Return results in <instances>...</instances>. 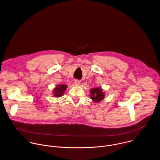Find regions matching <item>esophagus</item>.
Returning a JSON list of instances; mask_svg holds the SVG:
<instances>
[{
	"instance_id": "obj_1",
	"label": "esophagus",
	"mask_w": 160,
	"mask_h": 160,
	"mask_svg": "<svg viewBox=\"0 0 160 160\" xmlns=\"http://www.w3.org/2000/svg\"><path fill=\"white\" fill-rule=\"evenodd\" d=\"M74 82H75V84L76 85H79L81 83V81H80V80H75Z\"/></svg>"
}]
</instances>
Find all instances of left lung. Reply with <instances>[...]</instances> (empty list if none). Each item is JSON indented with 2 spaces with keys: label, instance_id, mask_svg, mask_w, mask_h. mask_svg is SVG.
<instances>
[{
  "label": "left lung",
  "instance_id": "8db88e82",
  "mask_svg": "<svg viewBox=\"0 0 160 160\" xmlns=\"http://www.w3.org/2000/svg\"><path fill=\"white\" fill-rule=\"evenodd\" d=\"M90 99L94 102H99L104 98V93L103 90L100 87L93 88L90 90Z\"/></svg>",
  "mask_w": 160,
  "mask_h": 160
}]
</instances>
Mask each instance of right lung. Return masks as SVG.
I'll use <instances>...</instances> for the list:
<instances>
[{
	"instance_id": "1",
	"label": "right lung",
	"mask_w": 160,
	"mask_h": 160,
	"mask_svg": "<svg viewBox=\"0 0 160 160\" xmlns=\"http://www.w3.org/2000/svg\"><path fill=\"white\" fill-rule=\"evenodd\" d=\"M67 88V85H58L56 87V88H54V96L55 98H60L61 97L64 92H65L66 89Z\"/></svg>"
}]
</instances>
